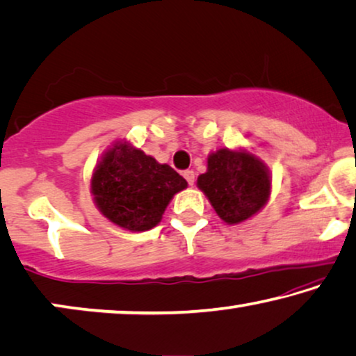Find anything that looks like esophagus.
Returning <instances> with one entry per match:
<instances>
[{
	"mask_svg": "<svg viewBox=\"0 0 356 356\" xmlns=\"http://www.w3.org/2000/svg\"><path fill=\"white\" fill-rule=\"evenodd\" d=\"M183 175H184V178H186V181L191 184V186H193L194 181H195V175H194L193 170H186V172H184Z\"/></svg>",
	"mask_w": 356,
	"mask_h": 356,
	"instance_id": "obj_1",
	"label": "esophagus"
}]
</instances>
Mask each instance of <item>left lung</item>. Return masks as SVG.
Wrapping results in <instances>:
<instances>
[{"label": "left lung", "instance_id": "8db88e82", "mask_svg": "<svg viewBox=\"0 0 356 356\" xmlns=\"http://www.w3.org/2000/svg\"><path fill=\"white\" fill-rule=\"evenodd\" d=\"M271 173L255 152L245 147H218L207 157V172L197 177L216 215L226 225L250 220L271 195Z\"/></svg>", "mask_w": 356, "mask_h": 356}]
</instances>
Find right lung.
Masks as SVG:
<instances>
[{
  "instance_id": "right-lung-1",
  "label": "right lung",
  "mask_w": 356,
  "mask_h": 356,
  "mask_svg": "<svg viewBox=\"0 0 356 356\" xmlns=\"http://www.w3.org/2000/svg\"><path fill=\"white\" fill-rule=\"evenodd\" d=\"M186 188V179L172 167L146 156L125 138L101 154L90 179V193L99 213L131 233L161 223L173 195Z\"/></svg>"
}]
</instances>
